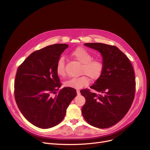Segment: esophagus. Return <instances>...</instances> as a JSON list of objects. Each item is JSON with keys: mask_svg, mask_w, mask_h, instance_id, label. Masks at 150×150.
I'll list each match as a JSON object with an SVG mask.
<instances>
[{"mask_svg": "<svg viewBox=\"0 0 150 150\" xmlns=\"http://www.w3.org/2000/svg\"><path fill=\"white\" fill-rule=\"evenodd\" d=\"M76 93H77V95L78 96H80V92L79 90H76Z\"/></svg>", "mask_w": 150, "mask_h": 150, "instance_id": "1", "label": "esophagus"}]
</instances>
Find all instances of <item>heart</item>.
<instances>
[{
  "label": "heart",
  "mask_w": 150,
  "mask_h": 150,
  "mask_svg": "<svg viewBox=\"0 0 150 150\" xmlns=\"http://www.w3.org/2000/svg\"><path fill=\"white\" fill-rule=\"evenodd\" d=\"M70 56L82 64L81 74L87 75L92 80H96L103 72L104 64L101 59L92 58V54L84 47H78L71 52ZM56 72L58 76L64 77L66 75L65 69V60L61 57L56 66ZM89 78L83 75L79 77L71 78L64 82V86L67 88L81 89L88 84Z\"/></svg>",
  "instance_id": "1"
}]
</instances>
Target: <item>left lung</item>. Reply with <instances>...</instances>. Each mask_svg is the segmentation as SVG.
Listing matches in <instances>:
<instances>
[{
	"label": "left lung",
	"instance_id": "obj_1",
	"mask_svg": "<svg viewBox=\"0 0 150 150\" xmlns=\"http://www.w3.org/2000/svg\"><path fill=\"white\" fill-rule=\"evenodd\" d=\"M100 52L104 68L90 88L80 91L86 98L82 114L89 124L108 128L120 121L130 109L135 96L136 80L128 58L117 47L102 43H86Z\"/></svg>",
	"mask_w": 150,
	"mask_h": 150
}]
</instances>
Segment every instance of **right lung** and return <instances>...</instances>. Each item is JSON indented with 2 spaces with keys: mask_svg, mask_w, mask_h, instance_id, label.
<instances>
[{
  "mask_svg": "<svg viewBox=\"0 0 150 150\" xmlns=\"http://www.w3.org/2000/svg\"><path fill=\"white\" fill-rule=\"evenodd\" d=\"M69 47L57 44L30 54L19 66L14 81V97L20 111L36 127L47 129L63 119L76 96L74 88L61 86L56 66Z\"/></svg>",
  "mask_w": 150,
  "mask_h": 150,
  "instance_id": "right-lung-1",
  "label": "right lung"
}]
</instances>
